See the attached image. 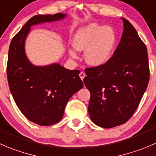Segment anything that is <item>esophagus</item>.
Wrapping results in <instances>:
<instances>
[{"mask_svg": "<svg viewBox=\"0 0 156 156\" xmlns=\"http://www.w3.org/2000/svg\"><path fill=\"white\" fill-rule=\"evenodd\" d=\"M79 76H80V78H81V79L83 81V80H84V77L86 76L85 72H80V74H79Z\"/></svg>", "mask_w": 156, "mask_h": 156, "instance_id": "esophagus-1", "label": "esophagus"}]
</instances>
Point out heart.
Masks as SVG:
<instances>
[{
  "mask_svg": "<svg viewBox=\"0 0 156 156\" xmlns=\"http://www.w3.org/2000/svg\"><path fill=\"white\" fill-rule=\"evenodd\" d=\"M73 47L77 51H85V60L89 65L99 66L105 64L111 57L115 46V35L110 27L91 23L80 29L73 38ZM71 56L76 58L73 49Z\"/></svg>",
  "mask_w": 156,
  "mask_h": 156,
  "instance_id": "1",
  "label": "heart"
}]
</instances>
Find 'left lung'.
Segmentation results:
<instances>
[{
  "label": "left lung",
  "instance_id": "left-lung-1",
  "mask_svg": "<svg viewBox=\"0 0 156 156\" xmlns=\"http://www.w3.org/2000/svg\"><path fill=\"white\" fill-rule=\"evenodd\" d=\"M121 40L105 64L87 68L84 83L90 92L88 113L94 123L112 128L129 120L147 88V48L125 18Z\"/></svg>",
  "mask_w": 156,
  "mask_h": 156
}]
</instances>
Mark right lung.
<instances>
[{
	"mask_svg": "<svg viewBox=\"0 0 156 156\" xmlns=\"http://www.w3.org/2000/svg\"><path fill=\"white\" fill-rule=\"evenodd\" d=\"M66 15H36L13 36L7 65L9 87L16 106L30 121L50 126L62 120L71 97L83 87L80 71L69 70L59 64L35 66L27 59L25 40L30 27L63 19Z\"/></svg>",
	"mask_w": 156,
	"mask_h": 156,
	"instance_id": "obj_1",
	"label": "right lung"
}]
</instances>
